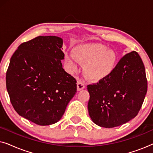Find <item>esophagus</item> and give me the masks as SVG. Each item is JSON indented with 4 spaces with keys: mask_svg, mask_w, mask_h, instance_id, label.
I'll return each mask as SVG.
<instances>
[{
    "mask_svg": "<svg viewBox=\"0 0 153 153\" xmlns=\"http://www.w3.org/2000/svg\"><path fill=\"white\" fill-rule=\"evenodd\" d=\"M85 88V85L81 81H77V90L78 91H81V90H83Z\"/></svg>",
    "mask_w": 153,
    "mask_h": 153,
    "instance_id": "obj_1",
    "label": "esophagus"
}]
</instances>
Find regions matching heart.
<instances>
[{
  "label": "heart",
  "mask_w": 153,
  "mask_h": 153,
  "mask_svg": "<svg viewBox=\"0 0 153 153\" xmlns=\"http://www.w3.org/2000/svg\"><path fill=\"white\" fill-rule=\"evenodd\" d=\"M74 54L79 61L85 63V72L92 79L98 80L108 76L116 66V54L113 49H106L104 45L94 44L81 46L75 49ZM72 54L65 56L69 68L77 70V60Z\"/></svg>",
  "instance_id": "b5f03b06"
}]
</instances>
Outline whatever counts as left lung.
<instances>
[{"mask_svg": "<svg viewBox=\"0 0 153 153\" xmlns=\"http://www.w3.org/2000/svg\"><path fill=\"white\" fill-rule=\"evenodd\" d=\"M148 88L145 67L137 51L119 60L110 74L87 85L89 116L106 128L120 126L137 116Z\"/></svg>", "mask_w": 153, "mask_h": 153, "instance_id": "obj_1", "label": "left lung"}]
</instances>
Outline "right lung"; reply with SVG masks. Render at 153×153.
I'll list each match as a JSON object with an SVG mask.
<instances>
[{
	"instance_id": "1",
	"label": "right lung",
	"mask_w": 153,
	"mask_h": 153,
	"mask_svg": "<svg viewBox=\"0 0 153 153\" xmlns=\"http://www.w3.org/2000/svg\"><path fill=\"white\" fill-rule=\"evenodd\" d=\"M62 39L38 36L12 55L6 88L19 115L39 125L57 123L76 93V81L62 68Z\"/></svg>"
}]
</instances>
